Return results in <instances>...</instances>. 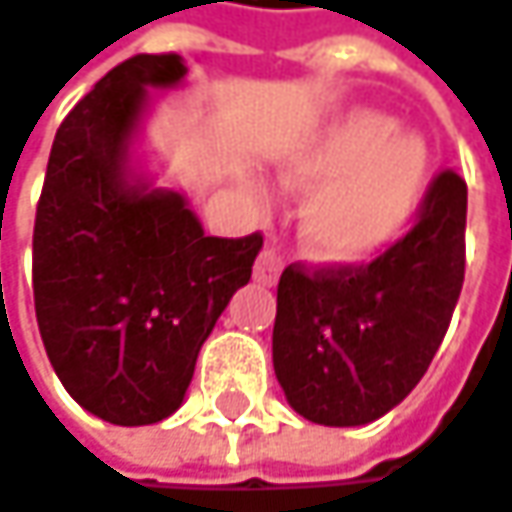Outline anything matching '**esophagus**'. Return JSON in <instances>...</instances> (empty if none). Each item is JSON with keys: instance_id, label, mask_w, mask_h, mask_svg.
Returning <instances> with one entry per match:
<instances>
[{"instance_id": "1", "label": "esophagus", "mask_w": 512, "mask_h": 512, "mask_svg": "<svg viewBox=\"0 0 512 512\" xmlns=\"http://www.w3.org/2000/svg\"><path fill=\"white\" fill-rule=\"evenodd\" d=\"M279 271H282V265H279V259H276L274 250H262V253H259V259H256V265H253V276H256V282H262V285H274L276 279H279Z\"/></svg>"}]
</instances>
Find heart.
Segmentation results:
<instances>
[{"label": "heart", "instance_id": "heart-1", "mask_svg": "<svg viewBox=\"0 0 512 512\" xmlns=\"http://www.w3.org/2000/svg\"><path fill=\"white\" fill-rule=\"evenodd\" d=\"M431 174L428 145L376 110L335 119L279 165L282 186L313 192L303 244L317 262L352 265L402 236Z\"/></svg>", "mask_w": 512, "mask_h": 512}]
</instances>
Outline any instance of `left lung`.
Wrapping results in <instances>:
<instances>
[{"label":"left lung","instance_id":"1","mask_svg":"<svg viewBox=\"0 0 512 512\" xmlns=\"http://www.w3.org/2000/svg\"><path fill=\"white\" fill-rule=\"evenodd\" d=\"M466 183L440 171L417 224L370 265L306 271L276 288L274 373L317 425H367L425 376L463 288Z\"/></svg>","mask_w":512,"mask_h":512}]
</instances>
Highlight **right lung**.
<instances>
[{"instance_id": "obj_1", "label": "right lung", "mask_w": 512, "mask_h": 512, "mask_svg": "<svg viewBox=\"0 0 512 512\" xmlns=\"http://www.w3.org/2000/svg\"><path fill=\"white\" fill-rule=\"evenodd\" d=\"M180 55L110 69L63 119L34 221V309L69 396L113 425L171 417L262 236H206L180 192L133 168L151 92L183 84Z\"/></svg>"}]
</instances>
